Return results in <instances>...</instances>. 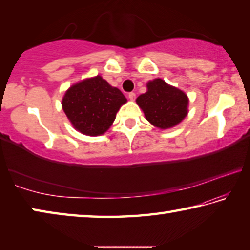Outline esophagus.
<instances>
[{
    "label": "esophagus",
    "mask_w": 250,
    "mask_h": 250,
    "mask_svg": "<svg viewBox=\"0 0 250 250\" xmlns=\"http://www.w3.org/2000/svg\"><path fill=\"white\" fill-rule=\"evenodd\" d=\"M128 97H129V99L131 101H133L135 99V94H134V92H130V94L128 95Z\"/></svg>",
    "instance_id": "1"
}]
</instances>
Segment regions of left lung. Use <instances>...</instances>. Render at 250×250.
Wrapping results in <instances>:
<instances>
[{
	"label": "left lung",
	"mask_w": 250,
	"mask_h": 250,
	"mask_svg": "<svg viewBox=\"0 0 250 250\" xmlns=\"http://www.w3.org/2000/svg\"><path fill=\"white\" fill-rule=\"evenodd\" d=\"M135 101L146 119L162 130L177 125L188 113V95L161 78L150 80L146 94L139 96Z\"/></svg>",
	"instance_id": "obj_1"
}]
</instances>
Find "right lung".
<instances>
[{"label": "right lung", "mask_w": 250, "mask_h": 250, "mask_svg": "<svg viewBox=\"0 0 250 250\" xmlns=\"http://www.w3.org/2000/svg\"><path fill=\"white\" fill-rule=\"evenodd\" d=\"M125 103L124 94L98 75L70 86L62 97V107L76 130L97 137L107 132Z\"/></svg>", "instance_id": "add662e5"}]
</instances>
